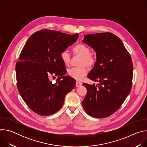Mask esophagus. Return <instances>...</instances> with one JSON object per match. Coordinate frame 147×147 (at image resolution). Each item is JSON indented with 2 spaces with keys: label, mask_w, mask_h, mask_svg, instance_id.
Masks as SVG:
<instances>
[{
  "label": "esophagus",
  "mask_w": 147,
  "mask_h": 147,
  "mask_svg": "<svg viewBox=\"0 0 147 147\" xmlns=\"http://www.w3.org/2000/svg\"><path fill=\"white\" fill-rule=\"evenodd\" d=\"M82 82H80V81H77L76 82V87H80V86H82Z\"/></svg>",
  "instance_id": "1"
}]
</instances>
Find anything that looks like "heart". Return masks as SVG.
I'll return each mask as SVG.
<instances>
[{
  "label": "heart",
  "mask_w": 147,
  "mask_h": 147,
  "mask_svg": "<svg viewBox=\"0 0 147 147\" xmlns=\"http://www.w3.org/2000/svg\"><path fill=\"white\" fill-rule=\"evenodd\" d=\"M74 54L81 56L79 65L81 66L73 67L68 70V74L72 78L77 80H81L87 75L88 73L87 66L92 67L96 63L95 57L91 53V50L88 47L83 44H79L73 48ZM70 54L67 51H63L60 54V58L63 63L68 66L70 61Z\"/></svg>",
  "instance_id": "obj_1"
}]
</instances>
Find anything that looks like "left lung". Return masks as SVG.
I'll return each mask as SVG.
<instances>
[{"label":"left lung","mask_w":147,"mask_h":147,"mask_svg":"<svg viewBox=\"0 0 147 147\" xmlns=\"http://www.w3.org/2000/svg\"><path fill=\"white\" fill-rule=\"evenodd\" d=\"M82 42L96 53L94 67L88 78L97 85L84 83L87 90L82 107L91 116L104 118L113 114L130 94L133 66L122 40L110 33L88 34Z\"/></svg>","instance_id":"obj_1"}]
</instances>
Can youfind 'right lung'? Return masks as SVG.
<instances>
[{
	"instance_id": "obj_1",
	"label": "right lung",
	"mask_w": 147,
	"mask_h": 147,
	"mask_svg": "<svg viewBox=\"0 0 147 147\" xmlns=\"http://www.w3.org/2000/svg\"><path fill=\"white\" fill-rule=\"evenodd\" d=\"M78 34L69 35L42 30L28 39L16 66L17 88L27 106L35 113L48 116L63 106L67 93L74 88L76 81L64 76L65 65L61 53L76 42ZM57 76L56 83L50 78Z\"/></svg>"
}]
</instances>
